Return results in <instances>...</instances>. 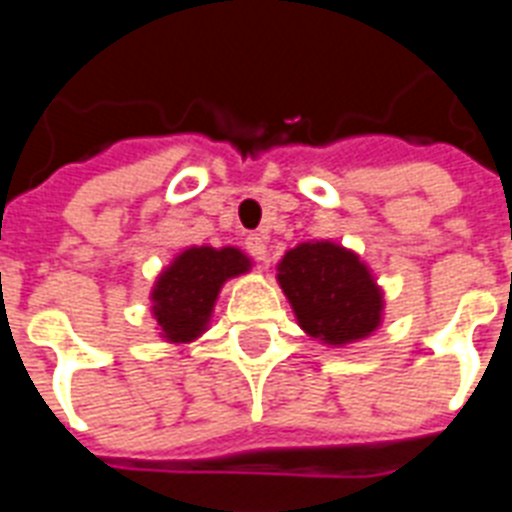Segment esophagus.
<instances>
[{
    "mask_svg": "<svg viewBox=\"0 0 512 512\" xmlns=\"http://www.w3.org/2000/svg\"><path fill=\"white\" fill-rule=\"evenodd\" d=\"M247 252L255 257L257 263H268V257H271V249H268V236H265V233H249Z\"/></svg>",
    "mask_w": 512,
    "mask_h": 512,
    "instance_id": "34e87169",
    "label": "esophagus"
}]
</instances>
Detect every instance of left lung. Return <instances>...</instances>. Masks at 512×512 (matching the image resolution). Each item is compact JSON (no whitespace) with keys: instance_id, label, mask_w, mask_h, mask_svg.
<instances>
[{"instance_id":"left-lung-1","label":"left lung","mask_w":512,"mask_h":512,"mask_svg":"<svg viewBox=\"0 0 512 512\" xmlns=\"http://www.w3.org/2000/svg\"><path fill=\"white\" fill-rule=\"evenodd\" d=\"M276 271L297 324L313 340L345 348L382 327L385 292L353 249L329 239L303 241L284 252Z\"/></svg>"}]
</instances>
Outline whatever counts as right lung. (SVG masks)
<instances>
[{"label":"right lung","mask_w":512,"mask_h":512,"mask_svg":"<svg viewBox=\"0 0 512 512\" xmlns=\"http://www.w3.org/2000/svg\"><path fill=\"white\" fill-rule=\"evenodd\" d=\"M252 271L239 247H188L172 257L151 287V316L164 342L188 345L209 329L225 281Z\"/></svg>","instance_id":"obj_1"}]
</instances>
